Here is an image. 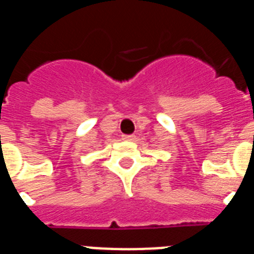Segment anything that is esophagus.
Masks as SVG:
<instances>
[{"instance_id":"34e87169","label":"esophagus","mask_w":254,"mask_h":254,"mask_svg":"<svg viewBox=\"0 0 254 254\" xmlns=\"http://www.w3.org/2000/svg\"><path fill=\"white\" fill-rule=\"evenodd\" d=\"M123 139H124V140H134V139H135V135H133V134H130V135H123Z\"/></svg>"}]
</instances>
